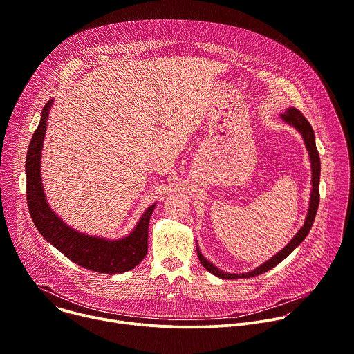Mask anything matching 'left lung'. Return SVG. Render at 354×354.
I'll list each match as a JSON object with an SVG mask.
<instances>
[{
  "mask_svg": "<svg viewBox=\"0 0 354 354\" xmlns=\"http://www.w3.org/2000/svg\"><path fill=\"white\" fill-rule=\"evenodd\" d=\"M281 119H284L287 123H290L291 126H294L306 141L307 149L310 153V160H311V168H313V192H311V201H310V210H308V216L307 220L304 223V225L301 227V230L297 232V235L288 242V245L286 248H283L277 255H274L272 259H269L268 262H265L263 265H261L259 268H257L254 272H249V273H242V274H230V273H224L223 270L217 269L216 266H213L203 255L200 254V250L197 248V257L200 263L203 265L210 273H213L217 277L221 279H242V277H254L258 274H262L270 269H273L274 266H277L281 261H284L291 252L306 239V236L308 235L313 223L315 220L317 216V210L319 206V175H321V161H319V154H318V149L315 145V136H314V130L310 124V122L306 119V116L302 115L298 109L291 108L287 109L283 115Z\"/></svg>",
  "mask_w": 354,
  "mask_h": 354,
  "instance_id": "obj_1",
  "label": "left lung"
}]
</instances>
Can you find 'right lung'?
Segmentation results:
<instances>
[{"instance_id":"1","label":"right lung","mask_w":354,"mask_h":354,"mask_svg":"<svg viewBox=\"0 0 354 354\" xmlns=\"http://www.w3.org/2000/svg\"><path fill=\"white\" fill-rule=\"evenodd\" d=\"M52 100L41 111V119L35 130L26 156V201L30 217L43 235L64 257L78 266L97 273H124L136 268L148 250V223L154 206L145 210L136 230L119 241H106L80 234L67 227L48 209L40 180V156Z\"/></svg>"}]
</instances>
